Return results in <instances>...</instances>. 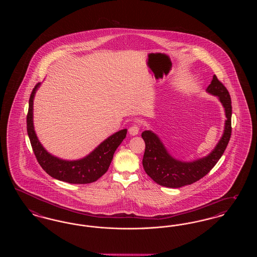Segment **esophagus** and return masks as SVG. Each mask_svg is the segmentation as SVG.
Wrapping results in <instances>:
<instances>
[{
	"label": "esophagus",
	"mask_w": 257,
	"mask_h": 257,
	"mask_svg": "<svg viewBox=\"0 0 257 257\" xmlns=\"http://www.w3.org/2000/svg\"><path fill=\"white\" fill-rule=\"evenodd\" d=\"M140 132V125L139 124H133L130 128H129V133L132 136H136L139 134Z\"/></svg>",
	"instance_id": "esophagus-1"
}]
</instances>
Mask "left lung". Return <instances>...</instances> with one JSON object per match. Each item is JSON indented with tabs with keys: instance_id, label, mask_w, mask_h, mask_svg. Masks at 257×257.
<instances>
[{
	"instance_id": "obj_1",
	"label": "left lung",
	"mask_w": 257,
	"mask_h": 257,
	"mask_svg": "<svg viewBox=\"0 0 257 257\" xmlns=\"http://www.w3.org/2000/svg\"><path fill=\"white\" fill-rule=\"evenodd\" d=\"M206 90L220 98L226 116L223 135L217 147L208 156L194 162L173 159L156 135L151 131H145L142 134L146 143L143 159L144 169L147 175L161 186L180 188L198 181L215 167L229 143L232 129V106L229 92L216 75L213 76V80Z\"/></svg>"
}]
</instances>
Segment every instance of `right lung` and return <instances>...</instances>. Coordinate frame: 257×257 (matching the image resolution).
<instances>
[{"instance_id":"obj_1","label":"right lung","mask_w":257,"mask_h":257,"mask_svg":"<svg viewBox=\"0 0 257 257\" xmlns=\"http://www.w3.org/2000/svg\"><path fill=\"white\" fill-rule=\"evenodd\" d=\"M39 85L37 83L31 93L27 114V132L38 164L50 176L63 182L88 184L96 181L108 171L113 153L125 139L127 129L111 135L84 159L64 161L52 156L40 145L34 130L33 102Z\"/></svg>"}]
</instances>
